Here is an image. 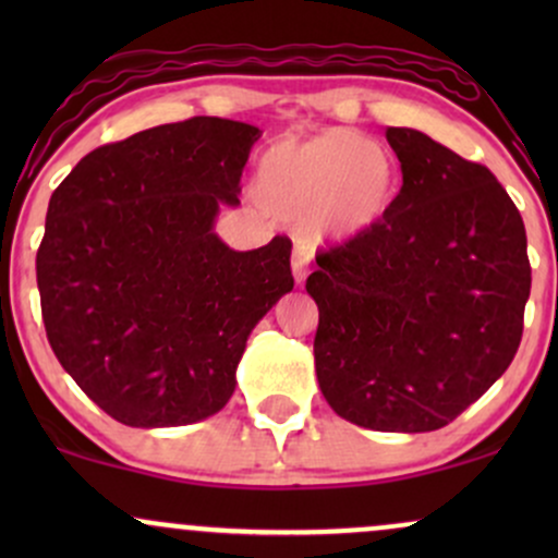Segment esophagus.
<instances>
[{
    "instance_id": "34e87169",
    "label": "esophagus",
    "mask_w": 558,
    "mask_h": 558,
    "mask_svg": "<svg viewBox=\"0 0 558 558\" xmlns=\"http://www.w3.org/2000/svg\"><path fill=\"white\" fill-rule=\"evenodd\" d=\"M310 262H312V246L304 239H299L293 243V257H291V270L296 283H304L306 272H310Z\"/></svg>"
}]
</instances>
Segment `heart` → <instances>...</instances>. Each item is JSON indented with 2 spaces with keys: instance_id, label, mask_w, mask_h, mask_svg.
Segmentation results:
<instances>
[{
  "instance_id": "obj_1",
  "label": "heart",
  "mask_w": 558,
  "mask_h": 558,
  "mask_svg": "<svg viewBox=\"0 0 558 558\" xmlns=\"http://www.w3.org/2000/svg\"><path fill=\"white\" fill-rule=\"evenodd\" d=\"M393 183L390 157L356 131L278 141L257 165V191L267 207L304 222L315 243L375 226L393 198Z\"/></svg>"
}]
</instances>
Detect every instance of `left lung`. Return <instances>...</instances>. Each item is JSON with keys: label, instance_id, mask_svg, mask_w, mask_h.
I'll return each mask as SVG.
<instances>
[{"label": "left lung", "instance_id": "1", "mask_svg": "<svg viewBox=\"0 0 558 558\" xmlns=\"http://www.w3.org/2000/svg\"><path fill=\"white\" fill-rule=\"evenodd\" d=\"M403 185L386 215L317 254L315 369L338 417L430 433L506 373L530 296L520 209L485 165L388 128Z\"/></svg>", "mask_w": 558, "mask_h": 558}]
</instances>
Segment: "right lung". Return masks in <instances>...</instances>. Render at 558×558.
<instances>
[{"mask_svg": "<svg viewBox=\"0 0 558 558\" xmlns=\"http://www.w3.org/2000/svg\"><path fill=\"white\" fill-rule=\"evenodd\" d=\"M259 136L226 118L149 128L83 157L49 198L36 254L49 345L123 425L220 412L254 325L293 288L286 235L235 252L215 233Z\"/></svg>", "mask_w": 558, "mask_h": 558, "instance_id": "1", "label": "right lung"}]
</instances>
